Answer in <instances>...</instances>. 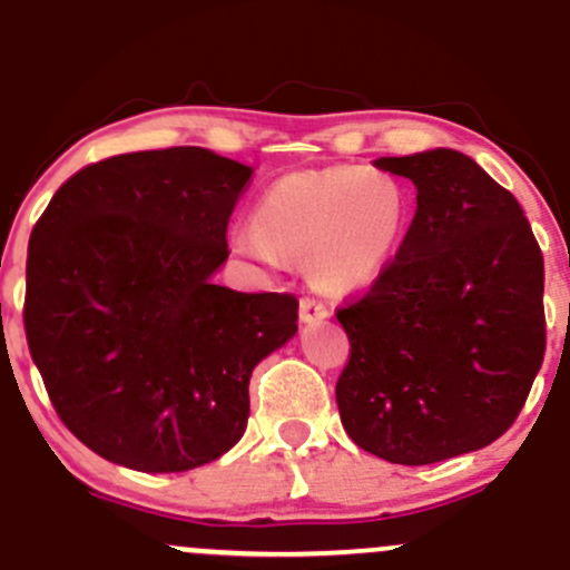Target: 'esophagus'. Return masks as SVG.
<instances>
[{
    "mask_svg": "<svg viewBox=\"0 0 570 570\" xmlns=\"http://www.w3.org/2000/svg\"><path fill=\"white\" fill-rule=\"evenodd\" d=\"M331 308L323 306L320 301H312V297H303L301 301V323H320V320H328Z\"/></svg>",
    "mask_w": 570,
    "mask_h": 570,
    "instance_id": "1",
    "label": "esophagus"
}]
</instances>
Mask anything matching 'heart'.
Segmentation results:
<instances>
[{
  "label": "heart",
  "mask_w": 570,
  "mask_h": 570,
  "mask_svg": "<svg viewBox=\"0 0 570 570\" xmlns=\"http://www.w3.org/2000/svg\"><path fill=\"white\" fill-rule=\"evenodd\" d=\"M412 197L390 173L364 167L303 169L275 180L256 206V223L230 230V245L275 269L308 258L314 286L351 295L373 284L401 250Z\"/></svg>",
  "instance_id": "obj_1"
}]
</instances>
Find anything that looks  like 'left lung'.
Here are the masks:
<instances>
[{
    "mask_svg": "<svg viewBox=\"0 0 570 570\" xmlns=\"http://www.w3.org/2000/svg\"><path fill=\"white\" fill-rule=\"evenodd\" d=\"M417 189L395 262L336 312L347 438L392 465H432L499 440L543 364V253L523 208L465 153L373 161Z\"/></svg>",
    "mask_w": 570,
    "mask_h": 570,
    "instance_id": "8db88e82",
    "label": "left lung"
}]
</instances>
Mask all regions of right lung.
I'll list each match as a JSON object with an SVG mask.
<instances>
[{
    "mask_svg": "<svg viewBox=\"0 0 570 570\" xmlns=\"http://www.w3.org/2000/svg\"><path fill=\"white\" fill-rule=\"evenodd\" d=\"M253 169L206 147L114 156L66 180L27 250L24 331L49 401L114 465L180 473L247 429L253 367L297 301L214 284Z\"/></svg>",
    "mask_w": 570,
    "mask_h": 570,
    "instance_id": "add662e5",
    "label": "right lung"
}]
</instances>
